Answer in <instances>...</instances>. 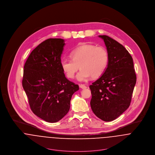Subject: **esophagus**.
Segmentation results:
<instances>
[{
  "label": "esophagus",
  "mask_w": 155,
  "mask_h": 155,
  "mask_svg": "<svg viewBox=\"0 0 155 155\" xmlns=\"http://www.w3.org/2000/svg\"><path fill=\"white\" fill-rule=\"evenodd\" d=\"M79 87H80V88L82 89H85L87 88V86H85V85H83V84H81L80 85H79Z\"/></svg>",
  "instance_id": "esophagus-1"
}]
</instances>
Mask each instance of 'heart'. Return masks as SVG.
I'll return each instance as SVG.
<instances>
[{"label":"heart","mask_w":155,"mask_h":155,"mask_svg":"<svg viewBox=\"0 0 155 155\" xmlns=\"http://www.w3.org/2000/svg\"><path fill=\"white\" fill-rule=\"evenodd\" d=\"M71 60H63L61 66L63 72L69 79H73L80 68L77 76L79 81H85L91 76L100 77L108 64L109 55L102 46L92 44H84L74 49L70 54Z\"/></svg>","instance_id":"1"}]
</instances>
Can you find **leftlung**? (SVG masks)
<instances>
[{
    "instance_id": "obj_1",
    "label": "left lung",
    "mask_w": 155,
    "mask_h": 155,
    "mask_svg": "<svg viewBox=\"0 0 155 155\" xmlns=\"http://www.w3.org/2000/svg\"><path fill=\"white\" fill-rule=\"evenodd\" d=\"M109 55L103 75L89 86L90 104L100 119H116L130 106L137 78L131 55L122 45L106 35H100Z\"/></svg>"
}]
</instances>
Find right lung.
<instances>
[{
  "label": "right lung",
  "instance_id": "right-lung-1",
  "mask_svg": "<svg viewBox=\"0 0 155 155\" xmlns=\"http://www.w3.org/2000/svg\"><path fill=\"white\" fill-rule=\"evenodd\" d=\"M65 45L62 39H48L34 49L24 66L22 85L31 110L48 122L61 120L69 111L79 85L68 81L61 66Z\"/></svg>",
  "mask_w": 155,
  "mask_h": 155
}]
</instances>
